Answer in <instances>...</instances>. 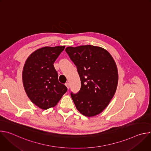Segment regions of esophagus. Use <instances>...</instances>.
Here are the masks:
<instances>
[{
    "label": "esophagus",
    "instance_id": "34e87169",
    "mask_svg": "<svg viewBox=\"0 0 151 151\" xmlns=\"http://www.w3.org/2000/svg\"><path fill=\"white\" fill-rule=\"evenodd\" d=\"M65 85L66 86L67 88L69 90V88H70V85H69V83L68 82H66V83H65Z\"/></svg>",
    "mask_w": 151,
    "mask_h": 151
}]
</instances>
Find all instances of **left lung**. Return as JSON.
Listing matches in <instances>:
<instances>
[{"label":"left lung","mask_w":151,"mask_h":151,"mask_svg":"<svg viewBox=\"0 0 151 151\" xmlns=\"http://www.w3.org/2000/svg\"><path fill=\"white\" fill-rule=\"evenodd\" d=\"M66 51L76 66L81 81L78 93H71L76 109L87 117L100 114L117 88L118 72L114 59L105 49L90 45L69 47Z\"/></svg>","instance_id":"left-lung-1"}]
</instances>
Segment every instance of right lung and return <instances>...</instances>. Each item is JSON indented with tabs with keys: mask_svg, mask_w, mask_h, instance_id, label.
<instances>
[{
	"mask_svg": "<svg viewBox=\"0 0 151 151\" xmlns=\"http://www.w3.org/2000/svg\"><path fill=\"white\" fill-rule=\"evenodd\" d=\"M65 46L45 47L32 53L24 65L22 78L25 91L39 108L54 107L68 88L58 82L54 63Z\"/></svg>",
	"mask_w": 151,
	"mask_h": 151,
	"instance_id": "1",
	"label": "right lung"
}]
</instances>
